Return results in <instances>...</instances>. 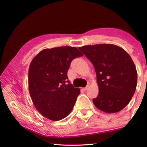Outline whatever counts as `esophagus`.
<instances>
[{"label": "esophagus", "instance_id": "1", "mask_svg": "<svg viewBox=\"0 0 147 147\" xmlns=\"http://www.w3.org/2000/svg\"><path fill=\"white\" fill-rule=\"evenodd\" d=\"M88 88H89V86H86V87H85V88H83V90H84V91H86V90H87L88 89Z\"/></svg>", "mask_w": 147, "mask_h": 147}]
</instances>
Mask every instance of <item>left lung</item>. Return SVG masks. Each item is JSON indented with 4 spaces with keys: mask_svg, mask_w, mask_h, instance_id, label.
<instances>
[{
    "mask_svg": "<svg viewBox=\"0 0 147 147\" xmlns=\"http://www.w3.org/2000/svg\"><path fill=\"white\" fill-rule=\"evenodd\" d=\"M93 64L99 93L93 102L106 113H116L127 106L135 92L137 72L125 50L113 44L78 47Z\"/></svg>",
    "mask_w": 147,
    "mask_h": 147,
    "instance_id": "8db88e82",
    "label": "left lung"
}]
</instances>
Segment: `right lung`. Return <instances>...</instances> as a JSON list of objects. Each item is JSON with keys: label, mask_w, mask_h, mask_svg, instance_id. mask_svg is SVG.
Instances as JSON below:
<instances>
[{"label": "right lung", "mask_w": 147, "mask_h": 147, "mask_svg": "<svg viewBox=\"0 0 147 147\" xmlns=\"http://www.w3.org/2000/svg\"><path fill=\"white\" fill-rule=\"evenodd\" d=\"M82 55L76 47L64 46L42 50L31 61L28 74L30 96L44 117L57 121L71 112L80 90L67 80V71L72 60Z\"/></svg>", "instance_id": "add662e5"}]
</instances>
